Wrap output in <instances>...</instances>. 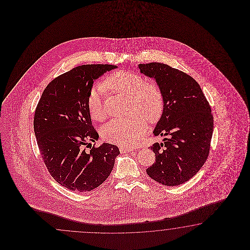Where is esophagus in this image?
<instances>
[{
    "label": "esophagus",
    "instance_id": "1",
    "mask_svg": "<svg viewBox=\"0 0 250 250\" xmlns=\"http://www.w3.org/2000/svg\"><path fill=\"white\" fill-rule=\"evenodd\" d=\"M134 149L130 148V147H121L120 148V151H121V153H123V154H124V153H128V152H131V151H133Z\"/></svg>",
    "mask_w": 250,
    "mask_h": 250
}]
</instances>
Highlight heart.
I'll return each mask as SVG.
<instances>
[{
    "label": "heart",
    "mask_w": 250,
    "mask_h": 250,
    "mask_svg": "<svg viewBox=\"0 0 250 250\" xmlns=\"http://www.w3.org/2000/svg\"><path fill=\"white\" fill-rule=\"evenodd\" d=\"M104 86L112 92L127 96V112L125 119L112 120L102 128L103 138L118 146L132 147L140 143L147 131V123L158 122L165 109V99L159 85L146 82L142 75L133 71H117L109 76ZM87 109L91 118L102 122L106 116L103 88L96 85L87 96Z\"/></svg>",
    "instance_id": "1"
}]
</instances>
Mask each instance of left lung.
<instances>
[{
  "mask_svg": "<svg viewBox=\"0 0 250 250\" xmlns=\"http://www.w3.org/2000/svg\"><path fill=\"white\" fill-rule=\"evenodd\" d=\"M138 68L155 80L165 99L154 134L165 138L150 147L156 161L146 173L165 186L181 185L208 159L213 130L211 107L200 85L185 72L160 62L138 64Z\"/></svg>",
  "mask_w": 250,
  "mask_h": 250,
  "instance_id": "8db88e82",
  "label": "left lung"
}]
</instances>
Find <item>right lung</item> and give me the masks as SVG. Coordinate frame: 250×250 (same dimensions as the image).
Listing matches in <instances>:
<instances>
[{
    "mask_svg": "<svg viewBox=\"0 0 250 250\" xmlns=\"http://www.w3.org/2000/svg\"><path fill=\"white\" fill-rule=\"evenodd\" d=\"M110 64L78 66L52 80L42 92L34 117L38 147L48 171L60 185L76 192L93 190L112 172L120 151L104 143L85 146L99 136L87 109L94 80L116 69Z\"/></svg>",
    "mask_w": 250,
    "mask_h": 250,
    "instance_id": "right-lung-1",
    "label": "right lung"
}]
</instances>
